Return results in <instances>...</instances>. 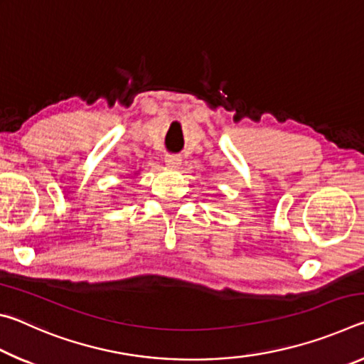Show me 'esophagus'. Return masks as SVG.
Returning <instances> with one entry per match:
<instances>
[{"label": "esophagus", "instance_id": "esophagus-1", "mask_svg": "<svg viewBox=\"0 0 364 364\" xmlns=\"http://www.w3.org/2000/svg\"><path fill=\"white\" fill-rule=\"evenodd\" d=\"M165 164H167L171 168H176V167H180L181 157L176 156V154H167V156H165Z\"/></svg>", "mask_w": 364, "mask_h": 364}]
</instances>
